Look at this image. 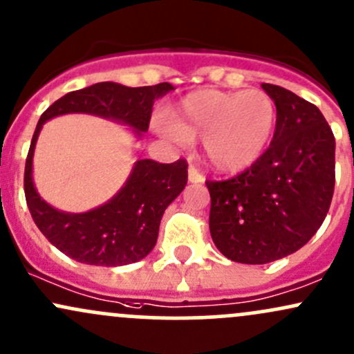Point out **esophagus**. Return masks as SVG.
<instances>
[{"label": "esophagus", "instance_id": "1", "mask_svg": "<svg viewBox=\"0 0 354 354\" xmlns=\"http://www.w3.org/2000/svg\"><path fill=\"white\" fill-rule=\"evenodd\" d=\"M188 180H189V183H203L205 176L195 168V166H189V168H188Z\"/></svg>", "mask_w": 354, "mask_h": 354}]
</instances>
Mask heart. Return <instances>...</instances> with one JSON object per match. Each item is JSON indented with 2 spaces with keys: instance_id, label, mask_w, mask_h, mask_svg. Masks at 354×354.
I'll list each match as a JSON object with an SVG mask.
<instances>
[{
  "instance_id": "1",
  "label": "heart",
  "mask_w": 354,
  "mask_h": 354,
  "mask_svg": "<svg viewBox=\"0 0 354 354\" xmlns=\"http://www.w3.org/2000/svg\"><path fill=\"white\" fill-rule=\"evenodd\" d=\"M277 122L274 99L259 88L200 91L185 97L161 120L159 129L176 141H203L205 153L220 171L254 165L269 146Z\"/></svg>"
}]
</instances>
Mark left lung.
<instances>
[{
	"label": "left lung",
	"instance_id": "1",
	"mask_svg": "<svg viewBox=\"0 0 354 354\" xmlns=\"http://www.w3.org/2000/svg\"><path fill=\"white\" fill-rule=\"evenodd\" d=\"M277 109L269 149L230 180L207 181L209 234L227 259L269 263L309 242L335 192V136L314 104L262 84Z\"/></svg>",
	"mask_w": 354,
	"mask_h": 354
}]
</instances>
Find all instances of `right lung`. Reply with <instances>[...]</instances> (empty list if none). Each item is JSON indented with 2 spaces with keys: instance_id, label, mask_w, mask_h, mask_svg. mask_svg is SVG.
I'll use <instances>...</instances> for the list:
<instances>
[{
  "instance_id": "add662e5",
  "label": "right lung",
  "mask_w": 354,
  "mask_h": 354,
  "mask_svg": "<svg viewBox=\"0 0 354 354\" xmlns=\"http://www.w3.org/2000/svg\"><path fill=\"white\" fill-rule=\"evenodd\" d=\"M169 91L173 85L168 82L147 87L99 82L68 92L41 114L26 156V205L41 234L70 259L104 267L145 259L156 245L162 213L188 181V165L185 159L169 165L139 159L118 195L107 203L85 213L58 212L41 200L33 185V151L41 126L57 115L85 112L126 124L141 136L149 127L154 100Z\"/></svg>"
}]
</instances>
